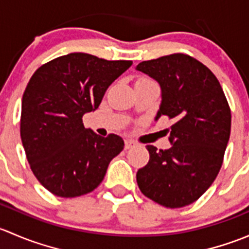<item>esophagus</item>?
<instances>
[{
  "label": "esophagus",
  "mask_w": 249,
  "mask_h": 249,
  "mask_svg": "<svg viewBox=\"0 0 249 249\" xmlns=\"http://www.w3.org/2000/svg\"><path fill=\"white\" fill-rule=\"evenodd\" d=\"M136 147V143L131 140H126L125 141V149H131V148Z\"/></svg>",
  "instance_id": "1"
}]
</instances>
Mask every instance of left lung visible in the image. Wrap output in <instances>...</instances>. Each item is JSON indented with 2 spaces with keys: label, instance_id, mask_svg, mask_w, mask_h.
<instances>
[{
  "label": "left lung",
  "instance_id": "1",
  "mask_svg": "<svg viewBox=\"0 0 249 249\" xmlns=\"http://www.w3.org/2000/svg\"><path fill=\"white\" fill-rule=\"evenodd\" d=\"M137 71L157 80L161 104L155 120H173L169 149L147 145L149 161L137 171L141 192L153 201L179 208L196 201L223 164L231 130V112L210 69L185 54L140 62Z\"/></svg>",
  "mask_w": 249,
  "mask_h": 249
}]
</instances>
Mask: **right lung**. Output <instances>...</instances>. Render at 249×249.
Masks as SVG:
<instances>
[{"instance_id": "add662e5", "label": "right lung", "mask_w": 249, "mask_h": 249, "mask_svg": "<svg viewBox=\"0 0 249 249\" xmlns=\"http://www.w3.org/2000/svg\"><path fill=\"white\" fill-rule=\"evenodd\" d=\"M132 65L71 53L42 65L21 101L20 136L32 172L60 197L92 192L110 160L124 149L118 135L85 129L83 115L97 109L108 87Z\"/></svg>"}]
</instances>
